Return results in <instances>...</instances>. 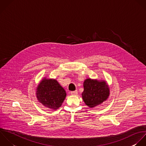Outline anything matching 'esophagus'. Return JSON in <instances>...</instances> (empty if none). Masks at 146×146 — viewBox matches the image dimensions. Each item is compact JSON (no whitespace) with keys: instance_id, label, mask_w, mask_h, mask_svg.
Instances as JSON below:
<instances>
[{"instance_id":"1","label":"esophagus","mask_w":146,"mask_h":146,"mask_svg":"<svg viewBox=\"0 0 146 146\" xmlns=\"http://www.w3.org/2000/svg\"><path fill=\"white\" fill-rule=\"evenodd\" d=\"M70 94H71V95H73V96L77 95V90H75V91L70 92Z\"/></svg>"}]
</instances>
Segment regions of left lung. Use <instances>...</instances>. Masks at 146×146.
I'll return each mask as SVG.
<instances>
[{"mask_svg": "<svg viewBox=\"0 0 146 146\" xmlns=\"http://www.w3.org/2000/svg\"><path fill=\"white\" fill-rule=\"evenodd\" d=\"M84 88L82 99L90 108L101 104L108 98L110 94L109 85L105 81L87 78L84 82Z\"/></svg>", "mask_w": 146, "mask_h": 146, "instance_id": "1", "label": "left lung"}]
</instances>
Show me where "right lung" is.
I'll return each mask as SVG.
<instances>
[{
	"label": "right lung",
	"instance_id": "right-lung-1",
	"mask_svg": "<svg viewBox=\"0 0 146 146\" xmlns=\"http://www.w3.org/2000/svg\"><path fill=\"white\" fill-rule=\"evenodd\" d=\"M66 96L64 89L54 79L44 78L36 89V97L45 107L53 110L59 108Z\"/></svg>",
	"mask_w": 146,
	"mask_h": 146
}]
</instances>
